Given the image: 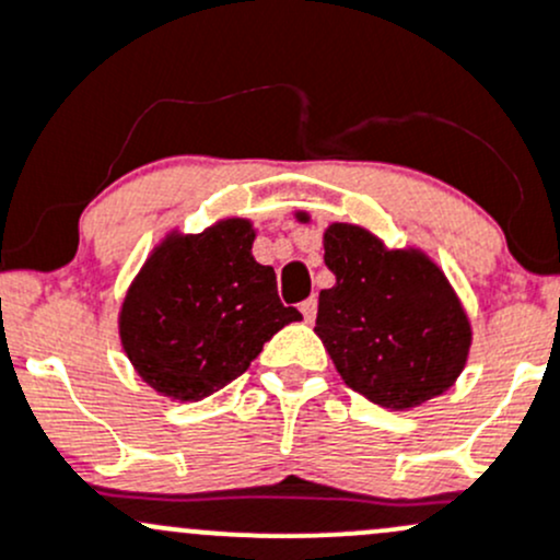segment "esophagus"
Listing matches in <instances>:
<instances>
[{
  "instance_id": "34e87169",
  "label": "esophagus",
  "mask_w": 560,
  "mask_h": 560,
  "mask_svg": "<svg viewBox=\"0 0 560 560\" xmlns=\"http://www.w3.org/2000/svg\"><path fill=\"white\" fill-rule=\"evenodd\" d=\"M300 314H303L305 322H314V316H316V298L303 300V303H300Z\"/></svg>"
}]
</instances>
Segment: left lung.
I'll return each instance as SVG.
<instances>
[{
    "instance_id": "left-lung-1",
    "label": "left lung",
    "mask_w": 560,
    "mask_h": 560,
    "mask_svg": "<svg viewBox=\"0 0 560 560\" xmlns=\"http://www.w3.org/2000/svg\"><path fill=\"white\" fill-rule=\"evenodd\" d=\"M298 220L308 222V214L300 211ZM325 265L335 287L319 292L314 332L346 386L392 410L448 392L467 364L472 327L438 262L332 222Z\"/></svg>"
}]
</instances>
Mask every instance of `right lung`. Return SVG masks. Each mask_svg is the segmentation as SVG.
<instances>
[{"instance_id":"right-lung-1","label":"right lung","mask_w":560,"mask_h":560,"mask_svg":"<svg viewBox=\"0 0 560 560\" xmlns=\"http://www.w3.org/2000/svg\"><path fill=\"white\" fill-rule=\"evenodd\" d=\"M249 220H222L203 233H172L128 287L120 340L144 384L163 397L198 402L246 373L290 322L270 265L252 257Z\"/></svg>"}]
</instances>
